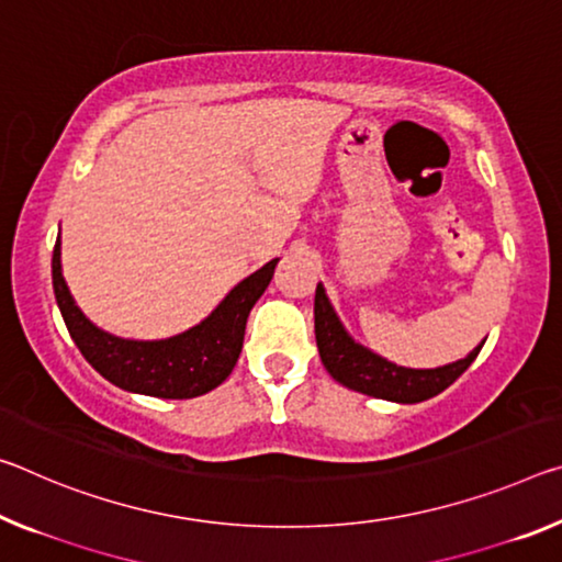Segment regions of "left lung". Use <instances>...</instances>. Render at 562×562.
<instances>
[{
    "label": "left lung",
    "instance_id": "1",
    "mask_svg": "<svg viewBox=\"0 0 562 562\" xmlns=\"http://www.w3.org/2000/svg\"><path fill=\"white\" fill-rule=\"evenodd\" d=\"M315 337L319 360L340 385L370 397L393 400V403H423L427 397L440 395L473 364L480 347L485 345L483 340V345H477L468 358L435 370L400 368L347 335L340 317L329 305L323 284H317L315 290Z\"/></svg>",
    "mask_w": 562,
    "mask_h": 562
}]
</instances>
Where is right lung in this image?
Masks as SVG:
<instances>
[{
    "label": "right lung",
    "instance_id": "1",
    "mask_svg": "<svg viewBox=\"0 0 562 562\" xmlns=\"http://www.w3.org/2000/svg\"><path fill=\"white\" fill-rule=\"evenodd\" d=\"M59 255L61 245L57 239L52 252V288L69 335L85 360L112 385L167 400L198 397L227 380L243 352L249 310L262 297L278 265V260H270L235 284L229 295L212 310V315L187 333L142 342L122 340L89 323L61 278Z\"/></svg>",
    "mask_w": 562,
    "mask_h": 562
}]
</instances>
